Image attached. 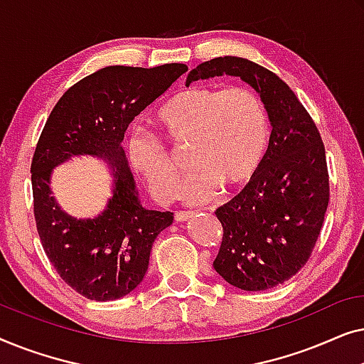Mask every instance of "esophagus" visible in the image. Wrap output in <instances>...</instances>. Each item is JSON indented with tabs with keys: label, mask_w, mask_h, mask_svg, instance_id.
Segmentation results:
<instances>
[{
	"label": "esophagus",
	"mask_w": 364,
	"mask_h": 364,
	"mask_svg": "<svg viewBox=\"0 0 364 364\" xmlns=\"http://www.w3.org/2000/svg\"><path fill=\"white\" fill-rule=\"evenodd\" d=\"M191 217H192V213H187V212H177L176 215H173L176 222H187Z\"/></svg>",
	"instance_id": "1"
}]
</instances>
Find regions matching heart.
I'll use <instances>...</instances> for the list:
<instances>
[{
	"mask_svg": "<svg viewBox=\"0 0 364 364\" xmlns=\"http://www.w3.org/2000/svg\"><path fill=\"white\" fill-rule=\"evenodd\" d=\"M157 127L173 146H188L192 167L178 188L187 205H203L222 187H245L265 161L270 121L262 97L250 87H191L168 99L156 114ZM127 159L156 200L176 193L178 172L171 154L149 134L126 139Z\"/></svg>",
	"mask_w": 364,
	"mask_h": 364,
	"instance_id": "heart-1",
	"label": "heart"
}]
</instances>
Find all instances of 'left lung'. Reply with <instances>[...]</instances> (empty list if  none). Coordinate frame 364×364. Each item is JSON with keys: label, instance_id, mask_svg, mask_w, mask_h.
Returning <instances> with one entry per match:
<instances>
[{"label": "left lung", "instance_id": "1", "mask_svg": "<svg viewBox=\"0 0 364 364\" xmlns=\"http://www.w3.org/2000/svg\"><path fill=\"white\" fill-rule=\"evenodd\" d=\"M218 76L240 77L255 89L272 134L253 181L217 208L223 238L213 268L232 287L263 291L296 275L320 235L330 198L325 146L310 114L275 73L223 56L193 68L187 82Z\"/></svg>", "mask_w": 364, "mask_h": 364}]
</instances>
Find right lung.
<instances>
[{"label":"right lung","mask_w":364,"mask_h":364,"mask_svg":"<svg viewBox=\"0 0 364 364\" xmlns=\"http://www.w3.org/2000/svg\"><path fill=\"white\" fill-rule=\"evenodd\" d=\"M186 71L178 63L99 69L63 94L43 129L31 164L38 233L59 277L89 300L129 295L144 280L154 240L173 220L172 212L142 205L122 141L134 117ZM82 155L101 158L112 176V197L92 219L69 216L50 191L53 168Z\"/></svg>","instance_id":"obj_1"}]
</instances>
